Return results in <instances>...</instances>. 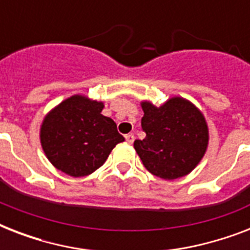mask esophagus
<instances>
[{"instance_id": "34e87169", "label": "esophagus", "mask_w": 250, "mask_h": 250, "mask_svg": "<svg viewBox=\"0 0 250 250\" xmlns=\"http://www.w3.org/2000/svg\"><path fill=\"white\" fill-rule=\"evenodd\" d=\"M125 141L128 143V144H132L133 140H135V136H133L132 133H128V135H125Z\"/></svg>"}]
</instances>
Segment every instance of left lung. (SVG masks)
Instances as JSON below:
<instances>
[{
	"instance_id": "1",
	"label": "left lung",
	"mask_w": 250,
	"mask_h": 250,
	"mask_svg": "<svg viewBox=\"0 0 250 250\" xmlns=\"http://www.w3.org/2000/svg\"><path fill=\"white\" fill-rule=\"evenodd\" d=\"M146 133L133 148L150 174L165 180L186 176L204 158L209 145V127L204 114L189 100L168 98L161 106L141 101Z\"/></svg>"
}]
</instances>
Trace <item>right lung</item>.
Instances as JSON below:
<instances>
[{"label": "right lung", "instance_id": "add662e5", "mask_svg": "<svg viewBox=\"0 0 250 250\" xmlns=\"http://www.w3.org/2000/svg\"><path fill=\"white\" fill-rule=\"evenodd\" d=\"M104 106L102 101L74 94L45 115L41 148L57 170L74 178L90 175L125 141L115 122L101 114Z\"/></svg>", "mask_w": 250, "mask_h": 250}]
</instances>
